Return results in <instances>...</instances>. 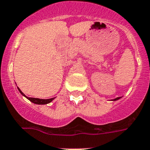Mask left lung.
<instances>
[{"mask_svg": "<svg viewBox=\"0 0 150 150\" xmlns=\"http://www.w3.org/2000/svg\"><path fill=\"white\" fill-rule=\"evenodd\" d=\"M120 98V97H118V98H116L115 99H113V100H113V101H115V100H119V99Z\"/></svg>", "mask_w": 150, "mask_h": 150, "instance_id": "1", "label": "left lung"}]
</instances>
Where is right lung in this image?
<instances>
[{"instance_id":"obj_1","label":"right lung","mask_w":150,"mask_h":150,"mask_svg":"<svg viewBox=\"0 0 150 150\" xmlns=\"http://www.w3.org/2000/svg\"><path fill=\"white\" fill-rule=\"evenodd\" d=\"M18 88V91L21 92V94H22L23 96H24L25 98H26L28 100H30L31 102L34 103V104H49V103L51 102L52 100H53L54 99H55V98H50V99H40V98H28V97H26V95H25L22 91H21V89L19 88Z\"/></svg>"}]
</instances>
